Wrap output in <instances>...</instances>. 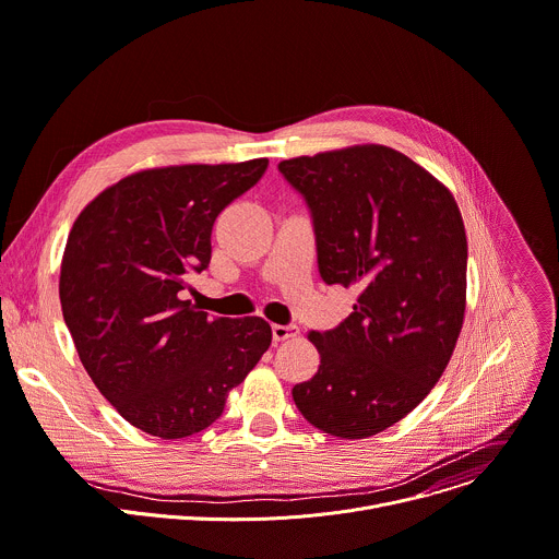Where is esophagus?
Returning a JSON list of instances; mask_svg holds the SVG:
<instances>
[{
	"instance_id": "obj_1",
	"label": "esophagus",
	"mask_w": 559,
	"mask_h": 559,
	"mask_svg": "<svg viewBox=\"0 0 559 559\" xmlns=\"http://www.w3.org/2000/svg\"><path fill=\"white\" fill-rule=\"evenodd\" d=\"M272 336H274V341H289V338L298 336V328L296 325H274Z\"/></svg>"
}]
</instances>
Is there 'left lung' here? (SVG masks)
<instances>
[{
	"instance_id": "8db88e82",
	"label": "left lung",
	"mask_w": 559,
	"mask_h": 559,
	"mask_svg": "<svg viewBox=\"0 0 559 559\" xmlns=\"http://www.w3.org/2000/svg\"><path fill=\"white\" fill-rule=\"evenodd\" d=\"M278 169L312 212L321 278L361 289L338 328L310 332L321 366L294 385V403L328 435L372 437L428 396L460 338L468 265L460 207L432 174L383 144Z\"/></svg>"
}]
</instances>
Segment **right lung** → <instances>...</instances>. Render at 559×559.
Returning <instances> with one entry per match:
<instances>
[{"instance_id": "add662e5", "label": "right lung", "mask_w": 559, "mask_h": 559, "mask_svg": "<svg viewBox=\"0 0 559 559\" xmlns=\"http://www.w3.org/2000/svg\"><path fill=\"white\" fill-rule=\"evenodd\" d=\"M267 158L144 169L97 193L69 234L60 302L80 361L131 426L182 439L212 426L272 343L261 317L210 319L185 300L212 227Z\"/></svg>"}]
</instances>
